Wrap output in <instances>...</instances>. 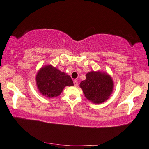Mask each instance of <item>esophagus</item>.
Segmentation results:
<instances>
[{"label":"esophagus","instance_id":"1","mask_svg":"<svg viewBox=\"0 0 149 149\" xmlns=\"http://www.w3.org/2000/svg\"><path fill=\"white\" fill-rule=\"evenodd\" d=\"M74 86H78V82H77V81H76V80L74 81Z\"/></svg>","mask_w":149,"mask_h":149}]
</instances>
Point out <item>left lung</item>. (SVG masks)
<instances>
[{"mask_svg":"<svg viewBox=\"0 0 149 149\" xmlns=\"http://www.w3.org/2000/svg\"><path fill=\"white\" fill-rule=\"evenodd\" d=\"M85 97L94 104H101L109 99L114 88L112 77L106 72L91 71L79 84Z\"/></svg>","mask_w":149,"mask_h":149,"instance_id":"left-lung-1","label":"left lung"}]
</instances>
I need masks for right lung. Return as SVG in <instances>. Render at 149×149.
<instances>
[{"instance_id":"1","label":"right lung","mask_w":149,"mask_h":149,"mask_svg":"<svg viewBox=\"0 0 149 149\" xmlns=\"http://www.w3.org/2000/svg\"><path fill=\"white\" fill-rule=\"evenodd\" d=\"M35 80L39 92L48 98L59 96L65 86H74L69 75L51 65L41 68L37 73Z\"/></svg>"}]
</instances>
